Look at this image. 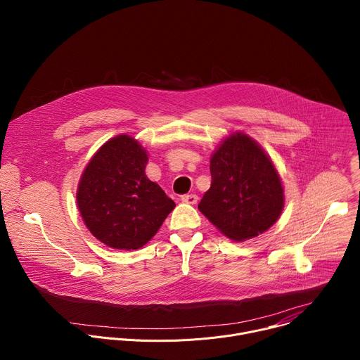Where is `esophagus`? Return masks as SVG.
I'll use <instances>...</instances> for the list:
<instances>
[{
  "instance_id": "esophagus-1",
  "label": "esophagus",
  "mask_w": 360,
  "mask_h": 360,
  "mask_svg": "<svg viewBox=\"0 0 360 360\" xmlns=\"http://www.w3.org/2000/svg\"><path fill=\"white\" fill-rule=\"evenodd\" d=\"M181 200L185 203H189V205H195L198 202V196L195 193H188V195H182Z\"/></svg>"
}]
</instances>
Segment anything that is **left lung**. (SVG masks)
<instances>
[{
	"label": "left lung",
	"mask_w": 360,
	"mask_h": 360,
	"mask_svg": "<svg viewBox=\"0 0 360 360\" xmlns=\"http://www.w3.org/2000/svg\"><path fill=\"white\" fill-rule=\"evenodd\" d=\"M211 188L198 210L225 236L242 242L268 231L283 210L279 174L246 134L229 135L211 158Z\"/></svg>",
	"instance_id": "1"
}]
</instances>
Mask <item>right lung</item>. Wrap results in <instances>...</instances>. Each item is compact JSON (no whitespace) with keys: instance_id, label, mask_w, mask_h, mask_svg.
<instances>
[{"instance_id":"add662e5","label":"right lung","mask_w":360,"mask_h":360,"mask_svg":"<svg viewBox=\"0 0 360 360\" xmlns=\"http://www.w3.org/2000/svg\"><path fill=\"white\" fill-rule=\"evenodd\" d=\"M148 153L129 135L102 145L86 165L77 203L89 232L114 249H139L158 232L175 202L145 175Z\"/></svg>"}]
</instances>
